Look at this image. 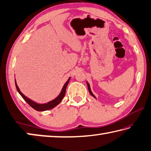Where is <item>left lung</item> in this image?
I'll return each mask as SVG.
<instances>
[{
    "label": "left lung",
    "mask_w": 151,
    "mask_h": 151,
    "mask_svg": "<svg viewBox=\"0 0 151 151\" xmlns=\"http://www.w3.org/2000/svg\"><path fill=\"white\" fill-rule=\"evenodd\" d=\"M86 84H87V86H88V91H89V93H90V94H91L92 96H93V97H94V98L96 99V97H95V96L94 95V94H93V93H92V91H91V87H90V85H89V83H88V82H86Z\"/></svg>",
    "instance_id": "8db88e82"
}]
</instances>
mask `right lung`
I'll list each match as a JSON object with an SVG mask.
<instances>
[{
    "label": "right lung",
    "mask_w": 151,
    "mask_h": 151,
    "mask_svg": "<svg viewBox=\"0 0 151 151\" xmlns=\"http://www.w3.org/2000/svg\"><path fill=\"white\" fill-rule=\"evenodd\" d=\"M70 79V77L68 79V81H66V83L65 84V85L63 86V87L62 88V91H61L60 93L59 94L57 98L55 99L54 100H52V101L48 102L47 103L45 104H38L37 103H35L32 100H30V99L28 98L26 96H24L23 94H22L21 92H20V89L18 86L16 80H15V85H16V87L19 93L21 95V96L23 98L24 100L27 102V103L29 104V105L32 107V108L34 109L35 110L37 111H47V110H50L51 109H53L54 107H55L57 105H58L59 104L61 101L63 100V99L64 98V96L65 95V93H66V86H67L68 83H69V81Z\"/></svg>",
    "instance_id": "1"
}]
</instances>
